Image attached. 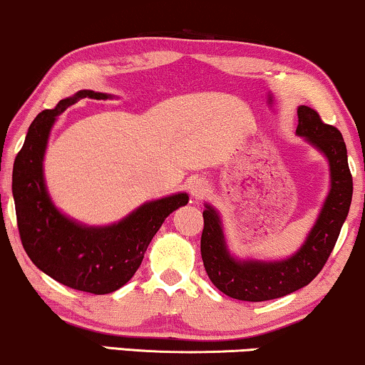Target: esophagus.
Listing matches in <instances>:
<instances>
[{"mask_svg": "<svg viewBox=\"0 0 365 365\" xmlns=\"http://www.w3.org/2000/svg\"><path fill=\"white\" fill-rule=\"evenodd\" d=\"M207 191H209V184L201 178L192 179V181L189 182V192H191L194 201H201V199L207 194Z\"/></svg>", "mask_w": 365, "mask_h": 365, "instance_id": "34e87169", "label": "esophagus"}]
</instances>
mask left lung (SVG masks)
<instances>
[{"label":"left lung","mask_w":365,"mask_h":365,"mask_svg":"<svg viewBox=\"0 0 365 365\" xmlns=\"http://www.w3.org/2000/svg\"><path fill=\"white\" fill-rule=\"evenodd\" d=\"M296 134L306 138L329 161L331 189L306 242L282 261H237L227 251L221 217L206 204L202 217L201 256L211 282L232 299L249 302L271 301L307 286L321 272L336 246L352 201V174L347 149L337 128L326 124L309 106H299Z\"/></svg>","instance_id":"obj_1"}]
</instances>
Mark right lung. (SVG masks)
Segmentation results:
<instances>
[{
	"instance_id": "right-lung-1",
	"label": "right lung",
	"mask_w": 365,
	"mask_h": 365,
	"mask_svg": "<svg viewBox=\"0 0 365 365\" xmlns=\"http://www.w3.org/2000/svg\"><path fill=\"white\" fill-rule=\"evenodd\" d=\"M81 98L111 96L83 89L34 118L14 159L13 197L19 237L34 266L76 291L109 294L134 276L164 219L186 206L189 197L179 192L146 202L119 222L103 227L83 226L59 212L44 184V151L56 118Z\"/></svg>"
}]
</instances>
